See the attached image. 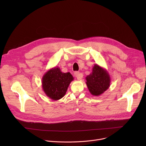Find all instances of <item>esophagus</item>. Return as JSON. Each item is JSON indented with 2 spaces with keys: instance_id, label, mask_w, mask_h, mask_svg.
Returning <instances> with one entry per match:
<instances>
[{
  "instance_id": "esophagus-1",
  "label": "esophagus",
  "mask_w": 146,
  "mask_h": 146,
  "mask_svg": "<svg viewBox=\"0 0 146 146\" xmlns=\"http://www.w3.org/2000/svg\"><path fill=\"white\" fill-rule=\"evenodd\" d=\"M74 75L76 77H77V78L78 80H81L83 77V74L82 73L78 72H75L74 73Z\"/></svg>"
}]
</instances>
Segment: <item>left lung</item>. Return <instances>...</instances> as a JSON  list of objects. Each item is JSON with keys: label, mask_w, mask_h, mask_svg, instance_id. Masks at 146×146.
<instances>
[{"label": "left lung", "mask_w": 146, "mask_h": 146, "mask_svg": "<svg viewBox=\"0 0 146 146\" xmlns=\"http://www.w3.org/2000/svg\"><path fill=\"white\" fill-rule=\"evenodd\" d=\"M86 84L90 93L99 96L105 92L110 86L111 78L108 72L98 64H95L92 71L86 77Z\"/></svg>", "instance_id": "left-lung-1"}]
</instances>
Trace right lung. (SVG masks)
Returning a JSON list of instances; mask_svg holds the SVG:
<instances>
[{"label":"right lung","mask_w":146,"mask_h":146,"mask_svg":"<svg viewBox=\"0 0 146 146\" xmlns=\"http://www.w3.org/2000/svg\"><path fill=\"white\" fill-rule=\"evenodd\" d=\"M74 80L70 73L62 72L59 67L49 69L43 76L41 83L44 94L53 100L63 98Z\"/></svg>","instance_id":"right-lung-1"}]
</instances>
